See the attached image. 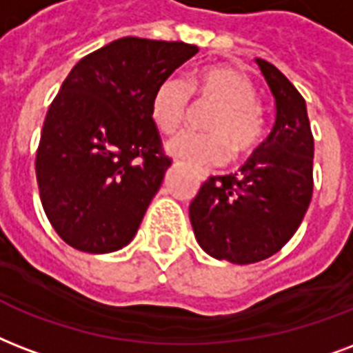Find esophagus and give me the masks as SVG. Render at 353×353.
Segmentation results:
<instances>
[{
  "label": "esophagus",
  "mask_w": 353,
  "mask_h": 353,
  "mask_svg": "<svg viewBox=\"0 0 353 353\" xmlns=\"http://www.w3.org/2000/svg\"><path fill=\"white\" fill-rule=\"evenodd\" d=\"M201 179H202V180H204V179H206V176H204V174H202V176H201Z\"/></svg>",
  "instance_id": "esophagus-1"
}]
</instances>
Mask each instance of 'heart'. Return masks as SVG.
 <instances>
[{"mask_svg": "<svg viewBox=\"0 0 353 353\" xmlns=\"http://www.w3.org/2000/svg\"><path fill=\"white\" fill-rule=\"evenodd\" d=\"M190 94L201 101L214 103V112L206 121L208 134L179 132L169 139L168 152L191 165H223L230 158L247 157L263 138V116L258 92L252 81L230 65L202 68L182 83L176 77H165L158 83L151 97V117L158 130L173 132L184 123Z\"/></svg>", "mask_w": 353, "mask_h": 353, "instance_id": "heart-1", "label": "heart"}]
</instances>
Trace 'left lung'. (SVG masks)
<instances>
[{
    "label": "left lung",
    "instance_id": "8db88e82",
    "mask_svg": "<svg viewBox=\"0 0 353 353\" xmlns=\"http://www.w3.org/2000/svg\"><path fill=\"white\" fill-rule=\"evenodd\" d=\"M256 64L274 97L272 130L239 173L210 176L190 204L201 248L248 265L270 258L299 230L313 195V134L304 97L267 60Z\"/></svg>",
    "mask_w": 353,
    "mask_h": 353
}]
</instances>
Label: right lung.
Masks as SVG:
<instances>
[{"label":"right lung","mask_w":353,"mask_h":353,"mask_svg":"<svg viewBox=\"0 0 353 353\" xmlns=\"http://www.w3.org/2000/svg\"><path fill=\"white\" fill-rule=\"evenodd\" d=\"M196 51L125 37L73 65L37 152L43 212L70 247L108 254L132 241L171 165L151 117L152 92Z\"/></svg>","instance_id":"right-lung-1"}]
</instances>
